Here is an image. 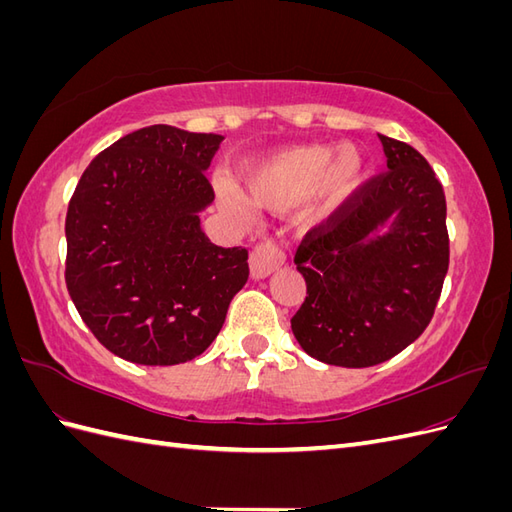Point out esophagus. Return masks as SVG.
I'll return each instance as SVG.
<instances>
[{
    "label": "esophagus",
    "mask_w": 512,
    "mask_h": 512,
    "mask_svg": "<svg viewBox=\"0 0 512 512\" xmlns=\"http://www.w3.org/2000/svg\"><path fill=\"white\" fill-rule=\"evenodd\" d=\"M284 260L286 256L280 245H275L273 241H262L250 254V273L254 280H262V277L271 275L277 267L284 265Z\"/></svg>",
    "instance_id": "34e87169"
}]
</instances>
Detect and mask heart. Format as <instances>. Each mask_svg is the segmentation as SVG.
<instances>
[{
  "instance_id": "obj_1",
  "label": "heart",
  "mask_w": 512,
  "mask_h": 512,
  "mask_svg": "<svg viewBox=\"0 0 512 512\" xmlns=\"http://www.w3.org/2000/svg\"><path fill=\"white\" fill-rule=\"evenodd\" d=\"M363 175L365 158L356 147L342 145L331 151L324 145H307L245 168L241 190L250 203L277 209L294 203L314 188L316 211L329 213L346 203L361 185ZM218 194L230 213L245 218L247 205L243 196L226 183L218 185Z\"/></svg>"
}]
</instances>
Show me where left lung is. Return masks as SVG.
<instances>
[{
    "label": "left lung",
    "mask_w": 512,
    "mask_h": 512,
    "mask_svg": "<svg viewBox=\"0 0 512 512\" xmlns=\"http://www.w3.org/2000/svg\"><path fill=\"white\" fill-rule=\"evenodd\" d=\"M380 143L389 170L294 254L307 294L290 327L327 365L371 367L408 348L431 322L448 271L442 183L408 143L382 134Z\"/></svg>",
    "instance_id": "obj_1"
}]
</instances>
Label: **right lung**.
<instances>
[{"mask_svg": "<svg viewBox=\"0 0 512 512\" xmlns=\"http://www.w3.org/2000/svg\"><path fill=\"white\" fill-rule=\"evenodd\" d=\"M222 141L141 128L98 153L70 198L68 292L98 342L130 363L203 354L250 275L245 247L215 245L200 228Z\"/></svg>", "mask_w": 512, "mask_h": 512, "instance_id": "add662e5", "label": "right lung"}]
</instances>
